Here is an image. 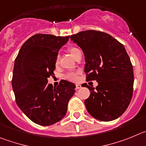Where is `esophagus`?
<instances>
[{
	"label": "esophagus",
	"instance_id": "34e87169",
	"mask_svg": "<svg viewBox=\"0 0 146 146\" xmlns=\"http://www.w3.org/2000/svg\"><path fill=\"white\" fill-rule=\"evenodd\" d=\"M80 88H81V84H77L76 85V89H79Z\"/></svg>",
	"mask_w": 146,
	"mask_h": 146
}]
</instances>
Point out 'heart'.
<instances>
[{
    "label": "heart",
    "mask_w": 146,
    "mask_h": 146,
    "mask_svg": "<svg viewBox=\"0 0 146 146\" xmlns=\"http://www.w3.org/2000/svg\"><path fill=\"white\" fill-rule=\"evenodd\" d=\"M68 52L70 54V55H71L72 57H74L75 55L78 53L80 50L78 49V48H77V47H76V46H69L68 48ZM59 62H60V57H59V56H57V57H56V59H55V65H58ZM65 77H66L68 79L70 80V81H76V80L78 79V73H67L66 76H65Z\"/></svg>",
    "instance_id": "heart-1"
}]
</instances>
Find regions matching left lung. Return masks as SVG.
<instances>
[{
  "label": "left lung",
  "instance_id": "obj_1",
  "mask_svg": "<svg viewBox=\"0 0 146 146\" xmlns=\"http://www.w3.org/2000/svg\"><path fill=\"white\" fill-rule=\"evenodd\" d=\"M84 54L86 81L96 80L84 104L89 113L98 120L116 119L127 110L132 98L133 67L124 45L111 35L85 31L70 36Z\"/></svg>",
  "mask_w": 146,
  "mask_h": 146
}]
</instances>
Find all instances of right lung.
Masks as SVG:
<instances>
[{"label":"right lung","mask_w":146,"mask_h":146,"mask_svg":"<svg viewBox=\"0 0 146 146\" xmlns=\"http://www.w3.org/2000/svg\"><path fill=\"white\" fill-rule=\"evenodd\" d=\"M66 37L36 34L22 46L14 61L12 88L21 111L35 124L49 126L61 120L68 110L76 85L61 80L55 88L48 84L53 76L55 59Z\"/></svg>","instance_id":"obj_1"}]
</instances>
